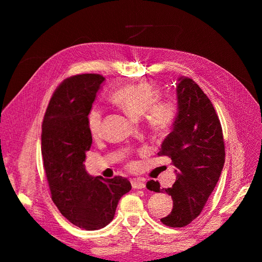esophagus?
I'll list each match as a JSON object with an SVG mask.
<instances>
[{
	"mask_svg": "<svg viewBox=\"0 0 262 262\" xmlns=\"http://www.w3.org/2000/svg\"><path fill=\"white\" fill-rule=\"evenodd\" d=\"M132 187L134 189H143V188H145V183H144L140 179H134V180H132Z\"/></svg>",
	"mask_w": 262,
	"mask_h": 262,
	"instance_id": "1",
	"label": "esophagus"
}]
</instances>
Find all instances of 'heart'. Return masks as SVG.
I'll list each match as a JSON object with an SVG mask.
<instances>
[{
  "mask_svg": "<svg viewBox=\"0 0 262 262\" xmlns=\"http://www.w3.org/2000/svg\"><path fill=\"white\" fill-rule=\"evenodd\" d=\"M111 100L133 118H140L145 115L148 128L158 134L169 129L177 115L174 100L161 99L160 89L149 82L133 83L122 86L113 93ZM86 125L92 137L100 135L102 125L101 108L94 105L89 110Z\"/></svg>",
  "mask_w": 262,
  "mask_h": 262,
  "instance_id": "b5f03b06",
  "label": "heart"
}]
</instances>
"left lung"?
Returning <instances> with one entry per match:
<instances>
[{
	"label": "left lung",
	"mask_w": 262,
	"mask_h": 262,
	"mask_svg": "<svg viewBox=\"0 0 262 262\" xmlns=\"http://www.w3.org/2000/svg\"><path fill=\"white\" fill-rule=\"evenodd\" d=\"M178 82V115L158 153L171 159L177 179L171 188L146 183L149 190L172 197L173 208L161 219L171 227L190 224L202 213L225 162L223 130L213 103L191 79L181 76Z\"/></svg>",
	"instance_id": "8db88e82"
}]
</instances>
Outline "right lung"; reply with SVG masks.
I'll list each match as a JSON object with an SVG mask.
<instances>
[{
	"label": "right lung",
	"mask_w": 262,
	"mask_h": 262,
	"mask_svg": "<svg viewBox=\"0 0 262 262\" xmlns=\"http://www.w3.org/2000/svg\"><path fill=\"white\" fill-rule=\"evenodd\" d=\"M103 81L100 74L64 80L42 121L41 154L53 202L72 224L86 231L108 225L119 199L132 189L126 178H93L83 164L92 144L86 116Z\"/></svg>",
	"instance_id": "obj_1"
}]
</instances>
